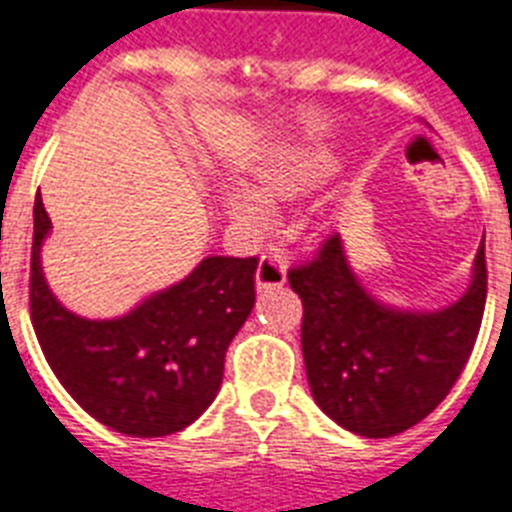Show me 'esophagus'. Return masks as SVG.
Here are the masks:
<instances>
[{
    "mask_svg": "<svg viewBox=\"0 0 512 512\" xmlns=\"http://www.w3.org/2000/svg\"><path fill=\"white\" fill-rule=\"evenodd\" d=\"M257 289H276L286 281V263L278 252H265L257 265Z\"/></svg>",
    "mask_w": 512,
    "mask_h": 512,
    "instance_id": "1",
    "label": "esophagus"
}]
</instances>
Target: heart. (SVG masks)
<instances>
[{
  "label": "heart",
  "instance_id": "1",
  "mask_svg": "<svg viewBox=\"0 0 512 512\" xmlns=\"http://www.w3.org/2000/svg\"><path fill=\"white\" fill-rule=\"evenodd\" d=\"M336 157L321 147L297 149L284 160L273 162L257 176V194L276 202V199L297 197L302 191H310L321 186L326 178L334 176ZM228 213L242 228L260 231L268 226L270 210L263 200L255 197L252 191L236 189L228 194Z\"/></svg>",
  "mask_w": 512,
  "mask_h": 512
}]
</instances>
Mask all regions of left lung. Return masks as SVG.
Returning a JSON list of instances; mask_svg holds the SVG:
<instances>
[{
    "mask_svg": "<svg viewBox=\"0 0 512 512\" xmlns=\"http://www.w3.org/2000/svg\"><path fill=\"white\" fill-rule=\"evenodd\" d=\"M289 284L305 310L302 355L313 400L342 429L386 439L421 423L471 357L486 305L484 242L471 286L434 313L397 310L365 292L339 234L289 270Z\"/></svg>",
    "mask_w": 512,
    "mask_h": 512,
    "instance_id": "8db88e82",
    "label": "left lung"
}]
</instances>
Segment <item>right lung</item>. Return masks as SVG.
I'll return each instance as SVG.
<instances>
[{
    "label": "right lung",
    "instance_id": "1",
    "mask_svg": "<svg viewBox=\"0 0 512 512\" xmlns=\"http://www.w3.org/2000/svg\"><path fill=\"white\" fill-rule=\"evenodd\" d=\"M52 220L33 205L31 321L41 352L78 405L128 436H168L205 413L231 339L255 307L257 257H205L184 281L112 321L62 307L41 270Z\"/></svg>",
    "mask_w": 512,
    "mask_h": 512
}]
</instances>
